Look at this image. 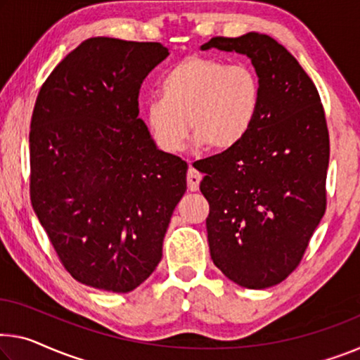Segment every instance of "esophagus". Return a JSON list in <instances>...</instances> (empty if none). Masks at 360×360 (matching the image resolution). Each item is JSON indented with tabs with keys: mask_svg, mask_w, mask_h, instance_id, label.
I'll return each instance as SVG.
<instances>
[{
	"mask_svg": "<svg viewBox=\"0 0 360 360\" xmlns=\"http://www.w3.org/2000/svg\"><path fill=\"white\" fill-rule=\"evenodd\" d=\"M201 179H202V175L199 174L196 169H193V167L188 169V174H186L188 190H190V191H198L199 190V184H201Z\"/></svg>",
	"mask_w": 360,
	"mask_h": 360,
	"instance_id": "esophagus-1",
	"label": "esophagus"
}]
</instances>
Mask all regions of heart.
I'll return each instance as SVG.
<instances>
[{"label":"heart","mask_w":360,"mask_h":360,"mask_svg":"<svg viewBox=\"0 0 360 360\" xmlns=\"http://www.w3.org/2000/svg\"><path fill=\"white\" fill-rule=\"evenodd\" d=\"M161 98L145 108V122L154 143L176 153L186 140L188 125L198 145L214 151L235 148L250 134L261 103L257 75L248 65L190 56L162 77Z\"/></svg>","instance_id":"heart-1"}]
</instances>
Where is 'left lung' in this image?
<instances>
[{
	"label": "left lung",
	"mask_w": 360,
	"mask_h": 360,
	"mask_svg": "<svg viewBox=\"0 0 360 360\" xmlns=\"http://www.w3.org/2000/svg\"><path fill=\"white\" fill-rule=\"evenodd\" d=\"M211 48L251 59L261 103L240 145L195 164L209 201V250L226 278L264 290L297 267L325 214L327 120L314 82L272 37H215L201 46Z\"/></svg>",
	"instance_id": "left-lung-1"
}]
</instances>
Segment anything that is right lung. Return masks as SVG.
Masks as SVG:
<instances>
[{
	"label": "right lung",
	"instance_id": "add662e5",
	"mask_svg": "<svg viewBox=\"0 0 360 360\" xmlns=\"http://www.w3.org/2000/svg\"><path fill=\"white\" fill-rule=\"evenodd\" d=\"M161 43L95 37L56 65L30 124V198L65 270L96 290L129 292L162 257L188 165L156 146L138 117Z\"/></svg>",
	"mask_w": 360,
	"mask_h": 360
}]
</instances>
